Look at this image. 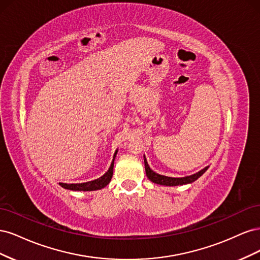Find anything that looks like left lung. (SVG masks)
<instances>
[{"label":"left lung","instance_id":"obj_1","mask_svg":"<svg viewBox=\"0 0 260 260\" xmlns=\"http://www.w3.org/2000/svg\"><path fill=\"white\" fill-rule=\"evenodd\" d=\"M143 157H144L145 172H146V176H147L148 180L152 181V182H154L156 184L166 185V186H177V185H183V184L192 183V182H194V181L198 180L202 175H204V172H205L208 169V167H209V166H207V167H205L204 169H202L201 171L196 172V174L191 175V176L182 177V178H172V177H167V176L159 175V174H157V172L153 171L148 166L145 155Z\"/></svg>","mask_w":260,"mask_h":260}]
</instances>
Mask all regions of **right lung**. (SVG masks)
I'll return each mask as SVG.
<instances>
[{
	"label": "right lung",
	"mask_w": 260,
	"mask_h": 260,
	"mask_svg": "<svg viewBox=\"0 0 260 260\" xmlns=\"http://www.w3.org/2000/svg\"><path fill=\"white\" fill-rule=\"evenodd\" d=\"M118 149H116V152L114 154L113 160L111 166H109L108 170L105 172V174L95 179L89 181V182H83V183H59L61 187L66 188V190H72V191H96L101 190V188L105 187L109 182H111L112 177H113V172H114V161H115V157L117 155Z\"/></svg>",
	"instance_id": "add662e5"
}]
</instances>
